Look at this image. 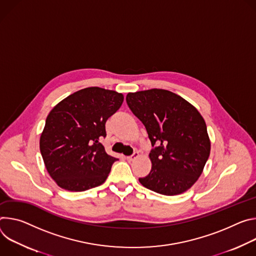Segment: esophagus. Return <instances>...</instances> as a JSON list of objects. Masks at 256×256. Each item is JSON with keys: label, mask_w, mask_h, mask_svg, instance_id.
Returning a JSON list of instances; mask_svg holds the SVG:
<instances>
[{"label": "esophagus", "mask_w": 256, "mask_h": 256, "mask_svg": "<svg viewBox=\"0 0 256 256\" xmlns=\"http://www.w3.org/2000/svg\"><path fill=\"white\" fill-rule=\"evenodd\" d=\"M139 156V152H134L131 156H127L126 158H127V160H129V162H131V160H134L136 158H138Z\"/></svg>", "instance_id": "obj_1"}]
</instances>
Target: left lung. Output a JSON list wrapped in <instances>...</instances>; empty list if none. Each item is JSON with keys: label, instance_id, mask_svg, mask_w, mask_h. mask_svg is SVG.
<instances>
[{"label": "left lung", "instance_id": "1", "mask_svg": "<svg viewBox=\"0 0 256 256\" xmlns=\"http://www.w3.org/2000/svg\"><path fill=\"white\" fill-rule=\"evenodd\" d=\"M126 102L144 125L152 150V170L139 182L164 195L188 190L210 156V141L202 116L180 96L164 90L130 92Z\"/></svg>", "mask_w": 256, "mask_h": 256}]
</instances>
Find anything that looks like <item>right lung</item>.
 <instances>
[{
	"instance_id": "1",
	"label": "right lung",
	"mask_w": 256,
	"mask_h": 256,
	"mask_svg": "<svg viewBox=\"0 0 256 256\" xmlns=\"http://www.w3.org/2000/svg\"><path fill=\"white\" fill-rule=\"evenodd\" d=\"M123 100L122 94L88 88L50 112L40 148L50 176L61 188L85 191L106 181L118 158L106 152L100 140L106 136V120Z\"/></svg>"
}]
</instances>
